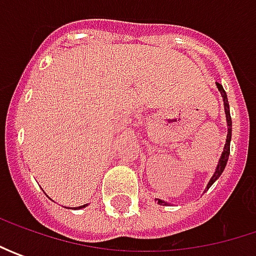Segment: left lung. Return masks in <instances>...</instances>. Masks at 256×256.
<instances>
[{
	"label": "left lung",
	"mask_w": 256,
	"mask_h": 256,
	"mask_svg": "<svg viewBox=\"0 0 256 256\" xmlns=\"http://www.w3.org/2000/svg\"><path fill=\"white\" fill-rule=\"evenodd\" d=\"M216 86H218V91L221 92L222 100H224V110H225V115H226L228 134H226L225 146H224V151H222L221 154V158H220L218 165H216V170H215L214 175H212V178L210 180V182H208V185H206V190H205V191H208V188L211 186L212 184L221 176V174L224 172V170H225V166H226L228 158H230V145H231V136H232V121H231V114H230V104H228V98H226V92H225V90L222 88V85L220 84V82H216ZM155 201L158 202L160 205H168V204H166L165 201H162V200H155Z\"/></svg>",
	"instance_id": "1"
}]
</instances>
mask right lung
Segmentation results:
<instances>
[{"instance_id": "right-lung-1", "label": "right lung", "mask_w": 256, "mask_h": 256, "mask_svg": "<svg viewBox=\"0 0 256 256\" xmlns=\"http://www.w3.org/2000/svg\"><path fill=\"white\" fill-rule=\"evenodd\" d=\"M86 205H81V206H76V210H81V208H85Z\"/></svg>"}]
</instances>
